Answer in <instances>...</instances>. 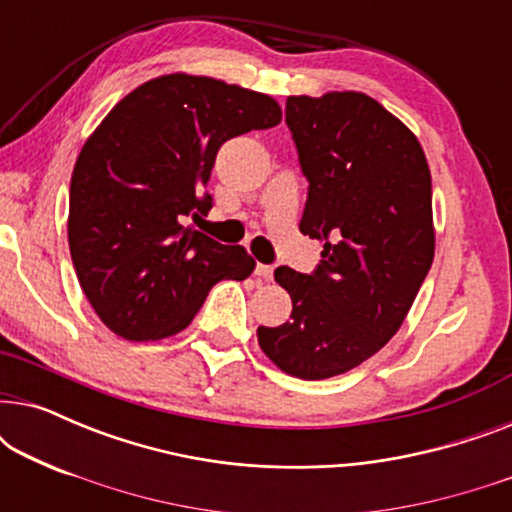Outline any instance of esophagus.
Here are the masks:
<instances>
[{
  "label": "esophagus",
  "instance_id": "34e87169",
  "mask_svg": "<svg viewBox=\"0 0 512 512\" xmlns=\"http://www.w3.org/2000/svg\"><path fill=\"white\" fill-rule=\"evenodd\" d=\"M256 275L263 277V279H272V265H263V263H256Z\"/></svg>",
  "mask_w": 512,
  "mask_h": 512
}]
</instances>
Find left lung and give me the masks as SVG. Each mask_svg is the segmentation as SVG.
I'll return each mask as SVG.
<instances>
[{"instance_id":"8db88e82","label":"left lung","mask_w":512,"mask_h":512,"mask_svg":"<svg viewBox=\"0 0 512 512\" xmlns=\"http://www.w3.org/2000/svg\"><path fill=\"white\" fill-rule=\"evenodd\" d=\"M286 125L307 179L300 233L319 240L312 272L275 270L291 319L258 326L284 373L326 380L387 345L433 263L431 172L417 137L363 93L289 97Z\"/></svg>"}]
</instances>
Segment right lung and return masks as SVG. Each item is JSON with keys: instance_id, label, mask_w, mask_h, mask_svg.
Returning a JSON list of instances; mask_svg holds the SVG:
<instances>
[{"instance_id": "1", "label": "right lung", "mask_w": 512, "mask_h": 512, "mask_svg": "<svg viewBox=\"0 0 512 512\" xmlns=\"http://www.w3.org/2000/svg\"><path fill=\"white\" fill-rule=\"evenodd\" d=\"M282 121L272 97L170 74L123 97L76 158L69 251L86 298L125 340L191 324L209 289L254 270L244 247L188 228L212 209L205 184L221 144Z\"/></svg>"}]
</instances>
